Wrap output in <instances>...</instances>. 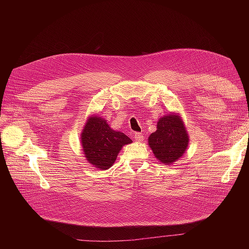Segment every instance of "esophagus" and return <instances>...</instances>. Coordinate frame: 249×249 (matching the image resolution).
<instances>
[{
  "mask_svg": "<svg viewBox=\"0 0 249 249\" xmlns=\"http://www.w3.org/2000/svg\"><path fill=\"white\" fill-rule=\"evenodd\" d=\"M134 140L137 142H141L143 140V135L140 133H135L134 134Z\"/></svg>",
  "mask_w": 249,
  "mask_h": 249,
  "instance_id": "esophagus-1",
  "label": "esophagus"
}]
</instances>
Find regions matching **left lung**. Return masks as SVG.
Segmentation results:
<instances>
[{"mask_svg":"<svg viewBox=\"0 0 249 249\" xmlns=\"http://www.w3.org/2000/svg\"><path fill=\"white\" fill-rule=\"evenodd\" d=\"M189 136L180 115L169 113L157 123V130L148 137V145L158 161L165 165L177 162L186 153Z\"/></svg>","mask_w":249,"mask_h":249,"instance_id":"obj_1","label":"left lung"}]
</instances>
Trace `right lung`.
Listing matches in <instances>:
<instances>
[{
    "instance_id": "right-lung-1",
    "label": "right lung",
    "mask_w": 249,
    "mask_h": 249,
    "mask_svg": "<svg viewBox=\"0 0 249 249\" xmlns=\"http://www.w3.org/2000/svg\"><path fill=\"white\" fill-rule=\"evenodd\" d=\"M132 142L124 133L112 130L107 120L99 115L89 116L81 133V144L87 162L101 170L109 169L123 146Z\"/></svg>"
}]
</instances>
